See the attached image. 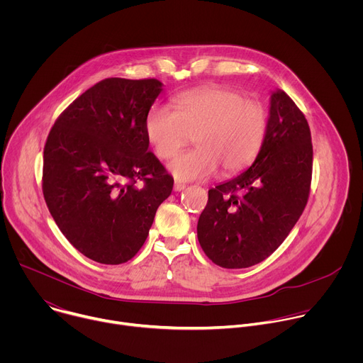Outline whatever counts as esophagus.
I'll return each instance as SVG.
<instances>
[{
  "label": "esophagus",
  "instance_id": "esophagus-1",
  "mask_svg": "<svg viewBox=\"0 0 363 363\" xmlns=\"http://www.w3.org/2000/svg\"><path fill=\"white\" fill-rule=\"evenodd\" d=\"M185 188H186L185 184H181V182H175V184H174V191H175V192H181V191H184Z\"/></svg>",
  "mask_w": 363,
  "mask_h": 363
}]
</instances>
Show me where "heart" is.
I'll list each match as a JSON object with an SVG mask.
<instances>
[{
	"label": "heart",
	"instance_id": "obj_1",
	"mask_svg": "<svg viewBox=\"0 0 363 363\" xmlns=\"http://www.w3.org/2000/svg\"><path fill=\"white\" fill-rule=\"evenodd\" d=\"M175 108L153 105L145 116V135L160 158H169L194 135L196 147L168 164L181 182L213 177L220 165L237 172L254 161L267 133V112L242 93L213 86L179 94Z\"/></svg>",
	"mask_w": 363,
	"mask_h": 363
}]
</instances>
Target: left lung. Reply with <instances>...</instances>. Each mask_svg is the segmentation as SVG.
Instances as JSON below:
<instances>
[{
	"mask_svg": "<svg viewBox=\"0 0 363 363\" xmlns=\"http://www.w3.org/2000/svg\"><path fill=\"white\" fill-rule=\"evenodd\" d=\"M313 147L304 115L280 89L270 94L267 133L251 167L208 191L198 241L224 269L274 252L298 221L312 182Z\"/></svg>",
	"mask_w": 363,
	"mask_h": 363,
	"instance_id": "8db88e82",
	"label": "left lung"
}]
</instances>
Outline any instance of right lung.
Masks as SVG:
<instances>
[{
    "instance_id": "right-lung-1",
    "label": "right lung",
    "mask_w": 363,
    "mask_h": 363,
    "mask_svg": "<svg viewBox=\"0 0 363 363\" xmlns=\"http://www.w3.org/2000/svg\"><path fill=\"white\" fill-rule=\"evenodd\" d=\"M162 90L157 79H105L77 97L48 133L45 203L70 244L93 262L130 260L172 192L174 179L147 150L143 128Z\"/></svg>"
}]
</instances>
